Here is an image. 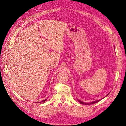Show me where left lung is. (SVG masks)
<instances>
[{"label": "left lung", "instance_id": "left-lung-1", "mask_svg": "<svg viewBox=\"0 0 126 126\" xmlns=\"http://www.w3.org/2000/svg\"><path fill=\"white\" fill-rule=\"evenodd\" d=\"M107 94V95H108ZM100 100H96V101H93V102H89V103H86V102H82V101H80V100H79V99H78V101L81 104H83V105H91V104H95V103H97V102H99V101Z\"/></svg>", "mask_w": 126, "mask_h": 126}]
</instances>
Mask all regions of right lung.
I'll return each mask as SVG.
<instances>
[{"mask_svg":"<svg viewBox=\"0 0 126 126\" xmlns=\"http://www.w3.org/2000/svg\"><path fill=\"white\" fill-rule=\"evenodd\" d=\"M46 100H47V99H45V100H43V101H46Z\"/></svg>","mask_w":126,"mask_h":126,"instance_id":"obj_1","label":"right lung"}]
</instances>
